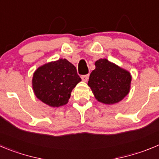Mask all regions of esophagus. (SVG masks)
I'll return each mask as SVG.
<instances>
[{
  "label": "esophagus",
  "instance_id": "obj_1",
  "mask_svg": "<svg viewBox=\"0 0 159 159\" xmlns=\"http://www.w3.org/2000/svg\"><path fill=\"white\" fill-rule=\"evenodd\" d=\"M81 78H82L83 81H84V82H87V80H88V79H89V75L87 74V75H84L81 76Z\"/></svg>",
  "mask_w": 159,
  "mask_h": 159
}]
</instances>
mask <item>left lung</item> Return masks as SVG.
Here are the masks:
<instances>
[{
	"label": "left lung",
	"instance_id": "1",
	"mask_svg": "<svg viewBox=\"0 0 159 159\" xmlns=\"http://www.w3.org/2000/svg\"><path fill=\"white\" fill-rule=\"evenodd\" d=\"M94 65L87 84L96 99L109 105L121 101L129 92L130 73L106 59L98 60Z\"/></svg>",
	"mask_w": 159,
	"mask_h": 159
}]
</instances>
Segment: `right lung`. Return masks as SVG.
Masks as SVG:
<instances>
[{"mask_svg":"<svg viewBox=\"0 0 159 159\" xmlns=\"http://www.w3.org/2000/svg\"><path fill=\"white\" fill-rule=\"evenodd\" d=\"M81 78L75 67L66 59L39 67L33 75L32 86L36 97L52 107L67 104L72 89Z\"/></svg>","mask_w":159,"mask_h":159,"instance_id":"add662e5","label":"right lung"}]
</instances>
